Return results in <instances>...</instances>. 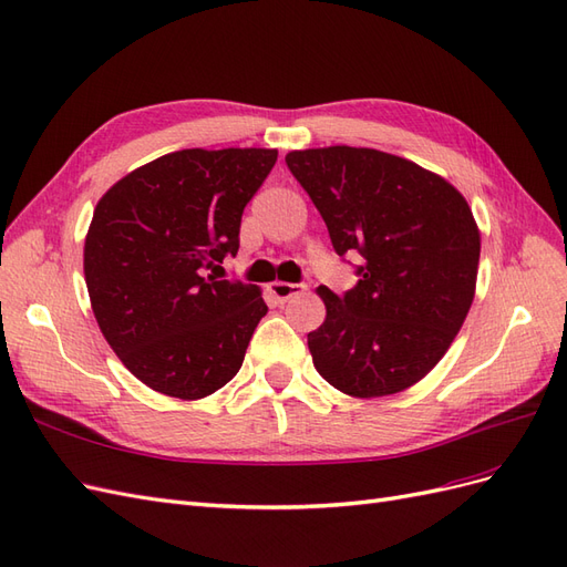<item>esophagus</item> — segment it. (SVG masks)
Returning <instances> with one entry per match:
<instances>
[{"instance_id": "esophagus-1", "label": "esophagus", "mask_w": 567, "mask_h": 567, "mask_svg": "<svg viewBox=\"0 0 567 567\" xmlns=\"http://www.w3.org/2000/svg\"><path fill=\"white\" fill-rule=\"evenodd\" d=\"M267 288H269L271 298L277 300L279 305H284L286 300H290V298H293V296L302 293V290H305V284H286V281H274V284H269Z\"/></svg>"}]
</instances>
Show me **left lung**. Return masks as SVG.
I'll use <instances>...</instances> for the list:
<instances>
[{
	"label": "left lung",
	"instance_id": "obj_1",
	"mask_svg": "<svg viewBox=\"0 0 567 567\" xmlns=\"http://www.w3.org/2000/svg\"><path fill=\"white\" fill-rule=\"evenodd\" d=\"M286 165L340 257L359 252L357 286H319L326 319L307 333L317 371L352 398L419 383L450 350L475 296L480 231L456 188L375 148L290 151Z\"/></svg>",
	"mask_w": 567,
	"mask_h": 567
}]
</instances>
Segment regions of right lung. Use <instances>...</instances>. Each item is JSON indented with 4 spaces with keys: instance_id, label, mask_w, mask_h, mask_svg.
Segmentation results:
<instances>
[{
    "instance_id": "right-lung-1",
    "label": "right lung",
    "mask_w": 567,
    "mask_h": 567,
    "mask_svg": "<svg viewBox=\"0 0 567 567\" xmlns=\"http://www.w3.org/2000/svg\"><path fill=\"white\" fill-rule=\"evenodd\" d=\"M277 148H184L113 184L84 238L101 333L136 379L179 400L227 385L267 315L257 286L209 274L238 252Z\"/></svg>"
}]
</instances>
